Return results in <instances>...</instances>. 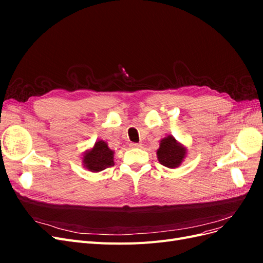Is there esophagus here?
<instances>
[{"label":"esophagus","instance_id":"esophagus-1","mask_svg":"<svg viewBox=\"0 0 263 263\" xmlns=\"http://www.w3.org/2000/svg\"><path fill=\"white\" fill-rule=\"evenodd\" d=\"M130 147L132 148H139V147H141V144H137V142H132Z\"/></svg>","mask_w":263,"mask_h":263}]
</instances>
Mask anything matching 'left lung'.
Instances as JSON below:
<instances>
[{
  "instance_id": "left-lung-1",
  "label": "left lung",
  "mask_w": 263,
  "mask_h": 263,
  "mask_svg": "<svg viewBox=\"0 0 263 263\" xmlns=\"http://www.w3.org/2000/svg\"><path fill=\"white\" fill-rule=\"evenodd\" d=\"M157 155L159 162L162 165L168 168H176L184 158L185 149L179 145L172 136H168L161 140Z\"/></svg>"
}]
</instances>
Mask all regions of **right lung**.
Returning a JSON list of instances; mask_svg holds the SVG:
<instances>
[{
    "label": "right lung",
    "instance_id": "obj_1",
    "mask_svg": "<svg viewBox=\"0 0 263 263\" xmlns=\"http://www.w3.org/2000/svg\"><path fill=\"white\" fill-rule=\"evenodd\" d=\"M113 151L107 147L105 141L100 140L94 148L83 158V163L90 171L99 172L114 165Z\"/></svg>",
    "mask_w": 263,
    "mask_h": 263
}]
</instances>
